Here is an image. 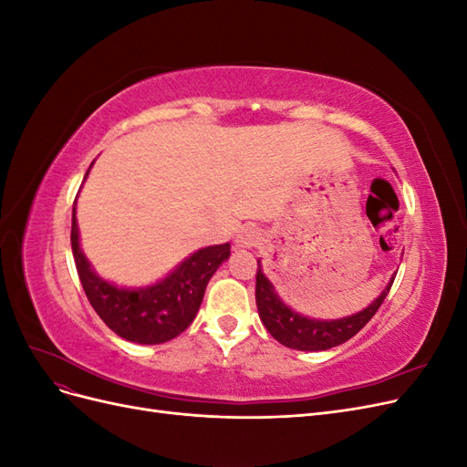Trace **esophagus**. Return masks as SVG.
I'll list each match as a JSON object with an SVG mask.
<instances>
[{
    "mask_svg": "<svg viewBox=\"0 0 467 467\" xmlns=\"http://www.w3.org/2000/svg\"><path fill=\"white\" fill-rule=\"evenodd\" d=\"M257 242H259V232L255 228H249V225L247 228L239 230V234L235 237V244L239 247H253V245H257Z\"/></svg>",
    "mask_w": 467,
    "mask_h": 467,
    "instance_id": "34e87169",
    "label": "esophagus"
}]
</instances>
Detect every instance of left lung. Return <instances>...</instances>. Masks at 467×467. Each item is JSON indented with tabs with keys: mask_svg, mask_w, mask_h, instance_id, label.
Instances as JSON below:
<instances>
[{
	"mask_svg": "<svg viewBox=\"0 0 467 467\" xmlns=\"http://www.w3.org/2000/svg\"><path fill=\"white\" fill-rule=\"evenodd\" d=\"M393 285V278L389 285L384 288L378 298L362 312L335 319V321H319V319H307L300 314L292 312V309L282 302L271 280H268L261 271V261L257 263V285H255V300L259 307V317L265 323L266 331L271 333L280 345L296 350H327L331 347L341 345L355 337L366 323H368L378 307L384 304L386 296Z\"/></svg>",
	"mask_w": 467,
	"mask_h": 467,
	"instance_id": "1",
	"label": "left lung"
}]
</instances>
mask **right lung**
Returning <instances> with one entry per match:
<instances>
[{
	"instance_id": "right-lung-1",
	"label": "right lung",
	"mask_w": 467,
	"mask_h": 467,
	"mask_svg": "<svg viewBox=\"0 0 467 467\" xmlns=\"http://www.w3.org/2000/svg\"><path fill=\"white\" fill-rule=\"evenodd\" d=\"M72 251L81 286L97 316L126 341L160 345L171 341L192 323L216 268L230 257V244L204 247L182 261L158 285L126 290L99 278L79 249L76 202L72 214Z\"/></svg>"
}]
</instances>
